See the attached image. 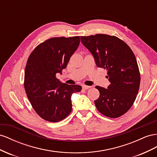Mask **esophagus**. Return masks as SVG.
<instances>
[{
  "instance_id": "obj_1",
  "label": "esophagus",
  "mask_w": 157,
  "mask_h": 157,
  "mask_svg": "<svg viewBox=\"0 0 157 157\" xmlns=\"http://www.w3.org/2000/svg\"><path fill=\"white\" fill-rule=\"evenodd\" d=\"M91 86H86V85H83V86H82V88L83 89H85V90H86V89H88L89 88H91Z\"/></svg>"
}]
</instances>
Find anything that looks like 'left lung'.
<instances>
[{"label": "left lung", "instance_id": "obj_1", "mask_svg": "<svg viewBox=\"0 0 157 157\" xmlns=\"http://www.w3.org/2000/svg\"><path fill=\"white\" fill-rule=\"evenodd\" d=\"M81 41L91 52L97 66L107 70L110 82L108 89L95 87L100 93L95 101L97 109L107 117L118 118L131 108L140 88L136 58L130 47L114 35L81 36Z\"/></svg>", "mask_w": 157, "mask_h": 157}]
</instances>
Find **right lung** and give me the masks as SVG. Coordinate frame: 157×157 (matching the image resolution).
I'll return each mask as SVG.
<instances>
[{
    "label": "right lung",
    "instance_id": "1",
    "mask_svg": "<svg viewBox=\"0 0 157 157\" xmlns=\"http://www.w3.org/2000/svg\"><path fill=\"white\" fill-rule=\"evenodd\" d=\"M79 42V36L52 37L40 43L28 58L24 88L31 106L44 120L57 122L66 118L71 111V95L82 90L80 86L61 83L56 77L66 68Z\"/></svg>",
    "mask_w": 157,
    "mask_h": 157
}]
</instances>
